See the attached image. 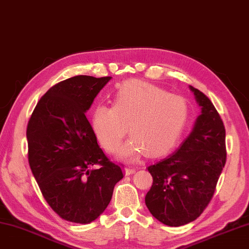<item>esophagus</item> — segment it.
<instances>
[{"mask_svg":"<svg viewBox=\"0 0 249 249\" xmlns=\"http://www.w3.org/2000/svg\"><path fill=\"white\" fill-rule=\"evenodd\" d=\"M135 172H136V169H135V168H129V166H127V168H125V173H126V175L134 174Z\"/></svg>","mask_w":249,"mask_h":249,"instance_id":"34e87169","label":"esophagus"}]
</instances>
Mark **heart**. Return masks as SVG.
I'll return each mask as SVG.
<instances>
[{
	"label": "heart",
	"instance_id": "heart-1",
	"mask_svg": "<svg viewBox=\"0 0 249 249\" xmlns=\"http://www.w3.org/2000/svg\"><path fill=\"white\" fill-rule=\"evenodd\" d=\"M185 99L170 94L158 86L142 80L121 84L113 97V107L98 106L91 125L107 151H115L127 133L132 134L119 151L125 161H135L147 151L159 157L174 147L186 123Z\"/></svg>",
	"mask_w": 249,
	"mask_h": 249
}]
</instances>
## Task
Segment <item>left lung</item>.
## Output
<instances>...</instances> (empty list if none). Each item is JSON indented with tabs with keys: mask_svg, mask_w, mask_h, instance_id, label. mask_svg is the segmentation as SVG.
<instances>
[{
	"mask_svg": "<svg viewBox=\"0 0 249 249\" xmlns=\"http://www.w3.org/2000/svg\"><path fill=\"white\" fill-rule=\"evenodd\" d=\"M189 88L201 109L191 134L175 152L148 168L153 183L146 206L169 227L187 224L202 213L227 161L225 128L218 111L205 93Z\"/></svg>",
	"mask_w": 249,
	"mask_h": 249,
	"instance_id": "obj_1",
	"label": "left lung"
}]
</instances>
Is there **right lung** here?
<instances>
[{
    "mask_svg": "<svg viewBox=\"0 0 249 249\" xmlns=\"http://www.w3.org/2000/svg\"><path fill=\"white\" fill-rule=\"evenodd\" d=\"M111 78L79 75L56 84L40 99L27 126L31 172L50 207L70 222L88 224L99 218L123 178L86 117Z\"/></svg>",
    "mask_w": 249,
    "mask_h": 249,
    "instance_id": "obj_1",
    "label": "right lung"
}]
</instances>
